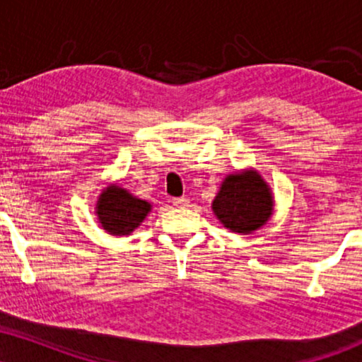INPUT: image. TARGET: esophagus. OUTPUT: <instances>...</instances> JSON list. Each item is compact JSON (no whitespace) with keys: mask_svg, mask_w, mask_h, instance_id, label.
<instances>
[{"mask_svg":"<svg viewBox=\"0 0 362 362\" xmlns=\"http://www.w3.org/2000/svg\"><path fill=\"white\" fill-rule=\"evenodd\" d=\"M173 204H174V206H176V208H186V206H188V204H189V202H188V199H186V198H174V199H173Z\"/></svg>","mask_w":362,"mask_h":362,"instance_id":"esophagus-1","label":"esophagus"}]
</instances>
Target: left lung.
Segmentation results:
<instances>
[{
  "instance_id": "1",
  "label": "left lung",
  "mask_w": 362,
  "mask_h": 362,
  "mask_svg": "<svg viewBox=\"0 0 362 362\" xmlns=\"http://www.w3.org/2000/svg\"><path fill=\"white\" fill-rule=\"evenodd\" d=\"M269 186L257 171L230 174L218 191L213 211L226 228L235 233H252L263 226L272 215Z\"/></svg>"
}]
</instances>
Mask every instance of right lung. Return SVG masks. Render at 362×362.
Returning a JSON list of instances; mask_svg holds the SVG:
<instances>
[{"mask_svg":"<svg viewBox=\"0 0 362 362\" xmlns=\"http://www.w3.org/2000/svg\"><path fill=\"white\" fill-rule=\"evenodd\" d=\"M151 211V204L134 198L119 186H109L97 203V215L104 230L112 235L132 233Z\"/></svg>","mask_w":362,"mask_h":362,"instance_id":"obj_1","label":"right lung"}]
</instances>
